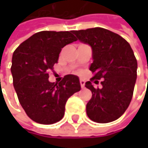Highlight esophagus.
<instances>
[{
    "mask_svg": "<svg viewBox=\"0 0 148 148\" xmlns=\"http://www.w3.org/2000/svg\"><path fill=\"white\" fill-rule=\"evenodd\" d=\"M79 83H80L81 87L83 88V87H84V86H85V80H84V79H79Z\"/></svg>",
    "mask_w": 148,
    "mask_h": 148,
    "instance_id": "34e87169",
    "label": "esophagus"
}]
</instances>
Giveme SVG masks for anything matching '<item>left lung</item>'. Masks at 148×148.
<instances>
[{"label":"left lung","mask_w":148,"mask_h":148,"mask_svg":"<svg viewBox=\"0 0 148 148\" xmlns=\"http://www.w3.org/2000/svg\"><path fill=\"white\" fill-rule=\"evenodd\" d=\"M74 34L77 40L92 48L93 62L89 69L95 74L91 81L103 79L101 88L86 82L85 86L92 93L86 103V114L96 123L113 122L125 112L132 99L137 78L133 49L121 36L101 27L74 31Z\"/></svg>","instance_id":"left-lung-1"}]
</instances>
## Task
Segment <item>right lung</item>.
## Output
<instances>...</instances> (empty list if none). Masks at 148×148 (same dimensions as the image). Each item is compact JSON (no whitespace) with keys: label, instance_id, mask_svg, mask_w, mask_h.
<instances>
[{"label":"right lung","instance_id":"add662e5","mask_svg":"<svg viewBox=\"0 0 148 148\" xmlns=\"http://www.w3.org/2000/svg\"><path fill=\"white\" fill-rule=\"evenodd\" d=\"M70 32L43 31L33 34L14 50L11 73L18 101L36 123L53 124L62 119L68 99L80 90L79 77L65 75L59 84L49 81V70L62 49L76 41Z\"/></svg>","mask_w":148,"mask_h":148}]
</instances>
